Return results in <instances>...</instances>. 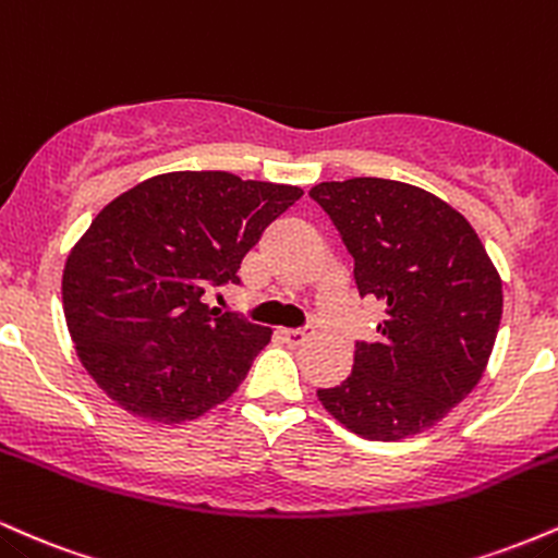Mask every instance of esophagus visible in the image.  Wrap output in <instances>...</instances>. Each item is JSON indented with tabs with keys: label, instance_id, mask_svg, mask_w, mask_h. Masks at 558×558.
I'll return each instance as SVG.
<instances>
[{
	"label": "esophagus",
	"instance_id": "esophagus-1",
	"mask_svg": "<svg viewBox=\"0 0 558 558\" xmlns=\"http://www.w3.org/2000/svg\"><path fill=\"white\" fill-rule=\"evenodd\" d=\"M281 337H284L290 345H300V342L311 340L313 327H300V329H281Z\"/></svg>",
	"mask_w": 558,
	"mask_h": 558
}]
</instances>
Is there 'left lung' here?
<instances>
[{
	"mask_svg": "<svg viewBox=\"0 0 558 558\" xmlns=\"http://www.w3.org/2000/svg\"><path fill=\"white\" fill-rule=\"evenodd\" d=\"M308 195L353 255L361 298L385 305L377 340L355 342L350 377L316 396L366 440L418 435L485 372L504 311L496 266L466 218L418 186L361 177Z\"/></svg>",
	"mask_w": 558,
	"mask_h": 558,
	"instance_id": "1",
	"label": "left lung"
}]
</instances>
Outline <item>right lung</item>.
I'll return each instance as SVG.
<instances>
[{
	"mask_svg": "<svg viewBox=\"0 0 558 558\" xmlns=\"http://www.w3.org/2000/svg\"><path fill=\"white\" fill-rule=\"evenodd\" d=\"M300 186L227 171L147 179L99 210L71 250L62 308L92 379L134 416L181 424L223 403L271 329L208 308Z\"/></svg>",
	"mask_w": 558,
	"mask_h": 558,
	"instance_id": "1",
	"label": "right lung"
}]
</instances>
